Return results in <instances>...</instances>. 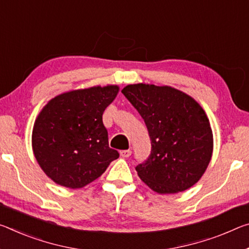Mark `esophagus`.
I'll return each mask as SVG.
<instances>
[{
  "instance_id": "1",
  "label": "esophagus",
  "mask_w": 249,
  "mask_h": 249,
  "mask_svg": "<svg viewBox=\"0 0 249 249\" xmlns=\"http://www.w3.org/2000/svg\"><path fill=\"white\" fill-rule=\"evenodd\" d=\"M131 154H132L131 149H125V151L121 152V156L124 157V159H127V157L131 156Z\"/></svg>"
}]
</instances>
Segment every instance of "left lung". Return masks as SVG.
Segmentation results:
<instances>
[{
    "instance_id": "obj_1",
    "label": "left lung",
    "mask_w": 249,
    "mask_h": 249,
    "mask_svg": "<svg viewBox=\"0 0 249 249\" xmlns=\"http://www.w3.org/2000/svg\"><path fill=\"white\" fill-rule=\"evenodd\" d=\"M122 93L143 117L151 137V155L136 166L140 178L159 194L195 185L213 154V132L202 106L171 86L140 83Z\"/></svg>"
}]
</instances>
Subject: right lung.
<instances>
[{
	"label": "right lung",
	"instance_id": "add662e5",
	"mask_svg": "<svg viewBox=\"0 0 249 249\" xmlns=\"http://www.w3.org/2000/svg\"><path fill=\"white\" fill-rule=\"evenodd\" d=\"M117 85L75 89L52 98L39 112L32 132L35 159L55 183L82 188L98 178L120 154L108 146L105 108Z\"/></svg>",
	"mask_w": 249,
	"mask_h": 249
}]
</instances>
